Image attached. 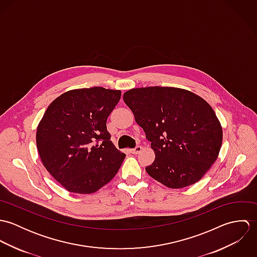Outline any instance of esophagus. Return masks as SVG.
Wrapping results in <instances>:
<instances>
[{
    "instance_id": "obj_1",
    "label": "esophagus",
    "mask_w": 257,
    "mask_h": 257,
    "mask_svg": "<svg viewBox=\"0 0 257 257\" xmlns=\"http://www.w3.org/2000/svg\"><path fill=\"white\" fill-rule=\"evenodd\" d=\"M142 149H143V147H141V146H137L135 148L131 149V152H132L133 154H139V153L142 151Z\"/></svg>"
}]
</instances>
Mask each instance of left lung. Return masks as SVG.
I'll list each match as a JSON object with an SVG mask.
<instances>
[{
	"instance_id": "8db88e82",
	"label": "left lung",
	"mask_w": 257,
	"mask_h": 257,
	"mask_svg": "<svg viewBox=\"0 0 257 257\" xmlns=\"http://www.w3.org/2000/svg\"><path fill=\"white\" fill-rule=\"evenodd\" d=\"M123 101L155 153L153 163L146 167L148 175L172 189L201 180L217 160L222 141L212 107L198 95L174 87L132 89Z\"/></svg>"
}]
</instances>
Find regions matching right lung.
I'll list each match as a JSON object with an SVG mask.
<instances>
[{
  "label": "right lung",
  "instance_id": "right-lung-1",
  "mask_svg": "<svg viewBox=\"0 0 257 257\" xmlns=\"http://www.w3.org/2000/svg\"><path fill=\"white\" fill-rule=\"evenodd\" d=\"M119 90L92 87L68 91L45 110L37 131L40 159L67 191L91 194L109 183L125 154L110 142L107 118Z\"/></svg>",
  "mask_w": 257,
  "mask_h": 257
}]
</instances>
